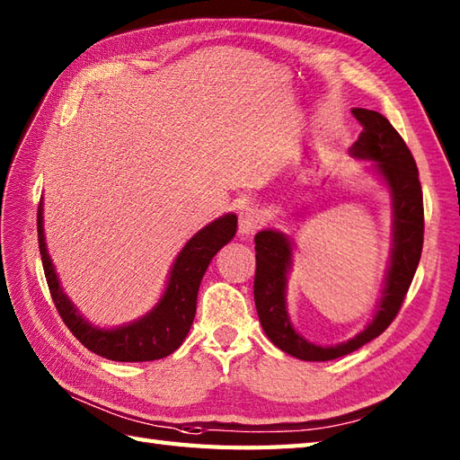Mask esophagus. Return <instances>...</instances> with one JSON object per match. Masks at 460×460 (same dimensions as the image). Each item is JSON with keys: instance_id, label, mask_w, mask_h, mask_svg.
Wrapping results in <instances>:
<instances>
[{"instance_id": "34e87169", "label": "esophagus", "mask_w": 460, "mask_h": 460, "mask_svg": "<svg viewBox=\"0 0 460 460\" xmlns=\"http://www.w3.org/2000/svg\"><path fill=\"white\" fill-rule=\"evenodd\" d=\"M262 225V215L257 208H252V205H247V208H243L239 213V231L243 235H252L259 227Z\"/></svg>"}]
</instances>
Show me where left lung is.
Masks as SVG:
<instances>
[{"mask_svg": "<svg viewBox=\"0 0 460 460\" xmlns=\"http://www.w3.org/2000/svg\"><path fill=\"white\" fill-rule=\"evenodd\" d=\"M351 114L364 130L349 152L354 158L376 162V170L387 183L394 201L392 261L374 320L356 338L336 346H316L302 338L292 328L287 310V275L292 265L290 241L272 229L259 231L255 235V306L261 326L277 348L306 361L348 356L385 332L403 305L423 251V191L411 152L384 114L366 109H354Z\"/></svg>", "mask_w": 460, "mask_h": 460, "instance_id": "left-lung-1", "label": "left lung"}]
</instances>
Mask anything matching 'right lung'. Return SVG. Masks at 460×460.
Masks as SVG:
<instances>
[{"label": "right lung", "mask_w": 460, "mask_h": 460, "mask_svg": "<svg viewBox=\"0 0 460 460\" xmlns=\"http://www.w3.org/2000/svg\"><path fill=\"white\" fill-rule=\"evenodd\" d=\"M235 231L237 215L227 213L195 233L175 259L168 287H165L158 305L140 320H134L132 324L106 330L89 324L58 285L45 245L43 203H39L37 211L39 251H41L45 279L57 312L84 348L112 361H152L170 356L181 346L193 324L198 290L205 270H208L215 252L235 237Z\"/></svg>", "instance_id": "right-lung-1"}]
</instances>
